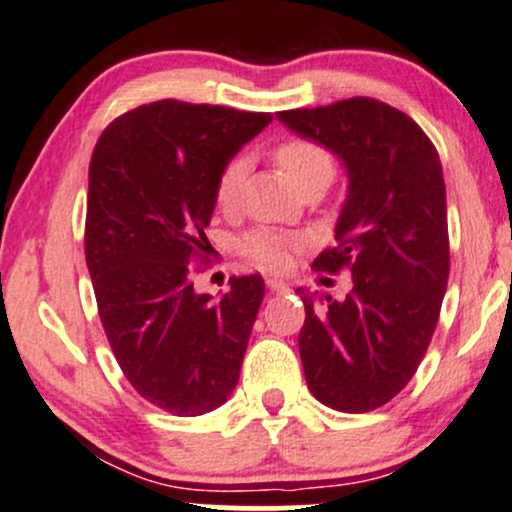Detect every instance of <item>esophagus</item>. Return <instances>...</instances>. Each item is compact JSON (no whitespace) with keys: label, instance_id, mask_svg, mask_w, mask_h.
Here are the masks:
<instances>
[{"label":"esophagus","instance_id":"34e87169","mask_svg":"<svg viewBox=\"0 0 512 512\" xmlns=\"http://www.w3.org/2000/svg\"><path fill=\"white\" fill-rule=\"evenodd\" d=\"M267 288L271 293H288L290 283L283 281V278H267Z\"/></svg>","mask_w":512,"mask_h":512}]
</instances>
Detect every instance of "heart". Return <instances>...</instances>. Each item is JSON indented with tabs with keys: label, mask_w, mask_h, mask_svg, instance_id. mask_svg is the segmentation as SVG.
I'll return each instance as SVG.
<instances>
[{
	"label": "heart",
	"mask_w": 512,
	"mask_h": 512,
	"mask_svg": "<svg viewBox=\"0 0 512 512\" xmlns=\"http://www.w3.org/2000/svg\"><path fill=\"white\" fill-rule=\"evenodd\" d=\"M274 160L297 193L314 184H321L328 189V184L333 181V174H335L333 155L323 146L314 144V141L290 139L286 144L276 148ZM245 172H248V163H245L243 158L231 160V163L224 167L222 177L217 181V193H215L219 210L224 212L236 210L238 198H241ZM302 245L304 241L300 236L286 234V231L281 229L260 226V229H252L250 234L243 238L241 250L248 260L260 264V267L283 269L290 264L293 252L300 250Z\"/></svg>",
	"instance_id": "b5f03b06"
}]
</instances>
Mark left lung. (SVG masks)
<instances>
[{"label": "left lung", "mask_w": 512, "mask_h": 512, "mask_svg": "<svg viewBox=\"0 0 512 512\" xmlns=\"http://www.w3.org/2000/svg\"><path fill=\"white\" fill-rule=\"evenodd\" d=\"M276 118L338 155L347 172L338 245L312 267H349L352 293L333 300L295 290L307 312L304 378L335 411H373L413 378L439 319L449 278L442 163L409 115L364 96Z\"/></svg>", "instance_id": "8db88e82"}]
</instances>
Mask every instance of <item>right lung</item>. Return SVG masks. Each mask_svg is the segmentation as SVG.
Returning a JSON list of instances; mask_svg holds the SVG:
<instances>
[{"instance_id": "add662e5", "label": "right lung", "mask_w": 512, "mask_h": 512, "mask_svg": "<svg viewBox=\"0 0 512 512\" xmlns=\"http://www.w3.org/2000/svg\"><path fill=\"white\" fill-rule=\"evenodd\" d=\"M271 113L155 101L106 127L89 165V276L115 359L141 397L172 416H203L236 390L264 297L260 274L196 293L191 267L229 160Z\"/></svg>"}]
</instances>
